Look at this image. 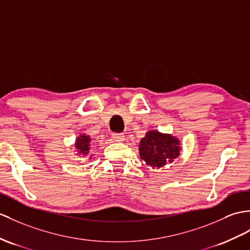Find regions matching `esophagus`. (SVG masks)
Here are the masks:
<instances>
[{
    "label": "esophagus",
    "instance_id": "obj_1",
    "mask_svg": "<svg viewBox=\"0 0 250 250\" xmlns=\"http://www.w3.org/2000/svg\"><path fill=\"white\" fill-rule=\"evenodd\" d=\"M112 138H113L114 141H117V142H122V141H124L125 136L123 135V133H118V132H115V133H112Z\"/></svg>",
    "mask_w": 250,
    "mask_h": 250
}]
</instances>
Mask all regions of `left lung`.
<instances>
[{
	"label": "left lung",
	"instance_id": "8db88e82",
	"mask_svg": "<svg viewBox=\"0 0 250 250\" xmlns=\"http://www.w3.org/2000/svg\"><path fill=\"white\" fill-rule=\"evenodd\" d=\"M140 158L151 167H161L179 156V141L171 135L150 130L140 142Z\"/></svg>",
	"mask_w": 250,
	"mask_h": 250
}]
</instances>
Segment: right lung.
Segmentation results:
<instances>
[{
  "label": "right lung",
  "instance_id": "1",
  "mask_svg": "<svg viewBox=\"0 0 250 250\" xmlns=\"http://www.w3.org/2000/svg\"><path fill=\"white\" fill-rule=\"evenodd\" d=\"M90 141H91V139L88 136H84V135L77 138L76 143H75V147L78 149L79 154L87 155L89 153Z\"/></svg>",
  "mask_w": 250,
  "mask_h": 250
}]
</instances>
